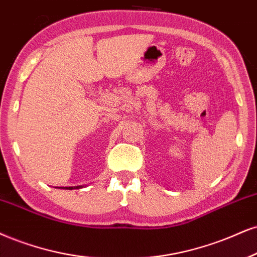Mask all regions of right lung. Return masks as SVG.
<instances>
[{
  "label": "right lung",
  "instance_id": "1",
  "mask_svg": "<svg viewBox=\"0 0 257 257\" xmlns=\"http://www.w3.org/2000/svg\"><path fill=\"white\" fill-rule=\"evenodd\" d=\"M75 188H80V187H78V186H77V187H75ZM68 189H72V187H69V188H68Z\"/></svg>",
  "mask_w": 257,
  "mask_h": 257
}]
</instances>
